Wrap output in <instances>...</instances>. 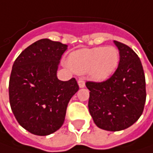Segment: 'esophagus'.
Segmentation results:
<instances>
[{
  "label": "esophagus",
  "mask_w": 153,
  "mask_h": 153,
  "mask_svg": "<svg viewBox=\"0 0 153 153\" xmlns=\"http://www.w3.org/2000/svg\"><path fill=\"white\" fill-rule=\"evenodd\" d=\"M78 84H79V87H84L85 86V80L83 78H79V80H78Z\"/></svg>",
  "instance_id": "1"
}]
</instances>
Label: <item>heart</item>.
<instances>
[{
	"label": "heart",
	"mask_w": 153,
	"mask_h": 153,
	"mask_svg": "<svg viewBox=\"0 0 153 153\" xmlns=\"http://www.w3.org/2000/svg\"><path fill=\"white\" fill-rule=\"evenodd\" d=\"M119 51L114 47H96L73 52L68 66L78 74L89 72L96 80H104L112 75L119 63Z\"/></svg>",
	"instance_id": "heart-1"
}]
</instances>
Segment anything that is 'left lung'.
Masks as SVG:
<instances>
[{
    "mask_svg": "<svg viewBox=\"0 0 153 153\" xmlns=\"http://www.w3.org/2000/svg\"><path fill=\"white\" fill-rule=\"evenodd\" d=\"M120 51L119 66L112 76L101 81H86L90 91L88 108L95 125L103 130L128 128L143 113L146 78L137 53L127 45L114 41Z\"/></svg>",
    "mask_w": 153,
    "mask_h": 153,
    "instance_id": "8db88e82",
    "label": "left lung"
}]
</instances>
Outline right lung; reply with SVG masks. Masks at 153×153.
<instances>
[{"mask_svg":"<svg viewBox=\"0 0 153 153\" xmlns=\"http://www.w3.org/2000/svg\"><path fill=\"white\" fill-rule=\"evenodd\" d=\"M68 46L59 41H35L14 60L8 93L12 112L24 129L46 136L63 125L68 102L79 90L74 78L58 79L59 59Z\"/></svg>","mask_w":153,"mask_h":153,"instance_id":"1","label":"right lung"}]
</instances>
